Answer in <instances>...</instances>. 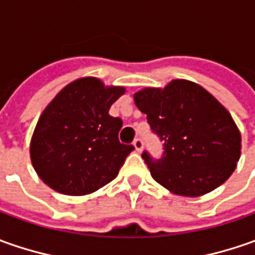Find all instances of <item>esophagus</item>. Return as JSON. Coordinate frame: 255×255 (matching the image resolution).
Returning <instances> with one entry per match:
<instances>
[{
	"label": "esophagus",
	"mask_w": 255,
	"mask_h": 255,
	"mask_svg": "<svg viewBox=\"0 0 255 255\" xmlns=\"http://www.w3.org/2000/svg\"><path fill=\"white\" fill-rule=\"evenodd\" d=\"M133 146H134L136 152H142V149H143L142 139H134V142H133Z\"/></svg>",
	"instance_id": "34e87169"
}]
</instances>
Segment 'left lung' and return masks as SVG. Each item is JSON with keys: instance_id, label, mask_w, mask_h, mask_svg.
<instances>
[{"instance_id": "1", "label": "left lung", "mask_w": 255, "mask_h": 255, "mask_svg": "<svg viewBox=\"0 0 255 255\" xmlns=\"http://www.w3.org/2000/svg\"><path fill=\"white\" fill-rule=\"evenodd\" d=\"M152 130L164 142L160 160L142 157L150 174L177 196L199 197L227 180L241 154V134L230 112L203 86L173 79L133 95Z\"/></svg>"}]
</instances>
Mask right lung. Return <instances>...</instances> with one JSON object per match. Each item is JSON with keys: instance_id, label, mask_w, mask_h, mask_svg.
<instances>
[{"instance_id": "1", "label": "right lung", "mask_w": 255, "mask_h": 255, "mask_svg": "<svg viewBox=\"0 0 255 255\" xmlns=\"http://www.w3.org/2000/svg\"><path fill=\"white\" fill-rule=\"evenodd\" d=\"M126 89L85 76L62 88L41 113L29 144L36 174L52 190L85 196L112 181L132 144L119 142L122 119L109 109Z\"/></svg>"}]
</instances>
